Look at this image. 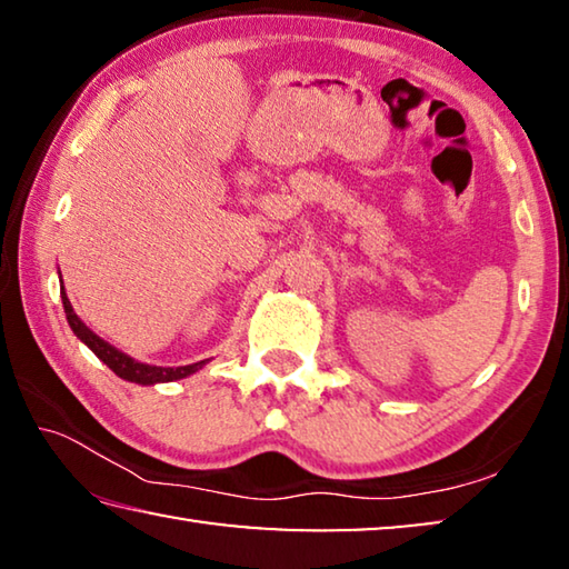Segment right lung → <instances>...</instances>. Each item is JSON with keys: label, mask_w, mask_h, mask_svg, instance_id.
Returning <instances> with one entry per match:
<instances>
[{"label": "right lung", "mask_w": 569, "mask_h": 569, "mask_svg": "<svg viewBox=\"0 0 569 569\" xmlns=\"http://www.w3.org/2000/svg\"><path fill=\"white\" fill-rule=\"evenodd\" d=\"M60 296H62V306H64V313H67V323H70V329L74 331L77 339H80L88 349L98 356L102 363H108L110 369L118 373L120 379L124 381H132V383H142V387H150V383H162V381H178V379H186L190 373H196L198 369H203L206 361H198V363H188V366H150V363H142V361H134L130 359L128 353H122L110 346L108 341H102L98 333H92L88 326H84L80 319H77L74 308L70 303V298L64 293V286H60Z\"/></svg>", "instance_id": "obj_1"}]
</instances>
